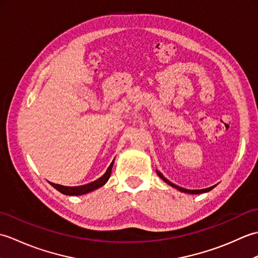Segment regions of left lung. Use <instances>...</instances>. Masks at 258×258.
Returning a JSON list of instances; mask_svg holds the SVG:
<instances>
[{
  "mask_svg": "<svg viewBox=\"0 0 258 258\" xmlns=\"http://www.w3.org/2000/svg\"><path fill=\"white\" fill-rule=\"evenodd\" d=\"M156 172H157V175H158V176H160V177L164 180V182L167 183L168 185H171L172 187H175V188L178 189V190H180V191H184V193H188V194H202V193H206V191H210L211 189H213L214 187H215V185H214V186H211V187H207V188H204V189H186V188L180 187V186H177V185L173 184L172 182H169L168 179H166L165 177L163 176V174H162V173H160L158 171H156Z\"/></svg>",
  "mask_w": 258,
  "mask_h": 258,
  "instance_id": "8db88e82",
  "label": "left lung"
}]
</instances>
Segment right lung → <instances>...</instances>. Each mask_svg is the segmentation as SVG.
<instances>
[{
	"label": "right lung",
	"instance_id": "right-lung-1",
	"mask_svg": "<svg viewBox=\"0 0 258 258\" xmlns=\"http://www.w3.org/2000/svg\"><path fill=\"white\" fill-rule=\"evenodd\" d=\"M113 164H114V161L111 163V165L108 166V168L106 169V172L104 173L103 176H101L100 178L94 180V182H91L89 184L81 185V186H72V187H71V186H63V185L54 184V183H51V185L54 188H56L58 191H61V193L64 195L74 196V195H83L86 193H90V191L97 189L98 187H101V186H103L107 182L109 176H111Z\"/></svg>",
	"mask_w": 258,
	"mask_h": 258
}]
</instances>
